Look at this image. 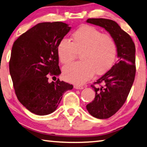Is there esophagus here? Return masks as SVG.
Here are the masks:
<instances>
[{
    "instance_id": "1",
    "label": "esophagus",
    "mask_w": 147,
    "mask_h": 147,
    "mask_svg": "<svg viewBox=\"0 0 147 147\" xmlns=\"http://www.w3.org/2000/svg\"><path fill=\"white\" fill-rule=\"evenodd\" d=\"M74 88H75V89H79V90H82L84 88L82 86H80V85H74Z\"/></svg>"
}]
</instances>
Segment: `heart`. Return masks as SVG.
Listing matches in <instances>:
<instances>
[{
	"mask_svg": "<svg viewBox=\"0 0 147 147\" xmlns=\"http://www.w3.org/2000/svg\"><path fill=\"white\" fill-rule=\"evenodd\" d=\"M57 55L62 64L71 62L80 53V61L63 69L65 80L82 84L94 75H101L115 63L117 46L114 38L90 25H82L71 34V42L63 38L58 44Z\"/></svg>",
	"mask_w": 147,
	"mask_h": 147,
	"instance_id": "heart-1",
	"label": "heart"
}]
</instances>
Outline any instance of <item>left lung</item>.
<instances>
[{
  "mask_svg": "<svg viewBox=\"0 0 147 147\" xmlns=\"http://www.w3.org/2000/svg\"><path fill=\"white\" fill-rule=\"evenodd\" d=\"M86 22L103 27L110 33L117 46L118 62L91 86L95 90V97L94 101L86 105L88 111L94 117L107 119L123 106L134 82L136 46L131 36L115 21L90 18Z\"/></svg>",
  "mask_w": 147,
  "mask_h": 147,
  "instance_id": "8db88e82",
  "label": "left lung"
}]
</instances>
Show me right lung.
<instances>
[{"instance_id": "right-lung-1", "label": "right lung", "mask_w": 147, "mask_h": 147, "mask_svg": "<svg viewBox=\"0 0 147 147\" xmlns=\"http://www.w3.org/2000/svg\"><path fill=\"white\" fill-rule=\"evenodd\" d=\"M71 29L66 23H40L20 35L13 44L10 73L18 99L37 115L56 110L63 94L73 86L60 81L48 82V76L61 73L57 48Z\"/></svg>"}]
</instances>
